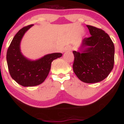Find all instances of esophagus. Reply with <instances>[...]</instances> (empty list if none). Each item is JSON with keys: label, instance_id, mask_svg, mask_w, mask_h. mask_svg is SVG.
Here are the masks:
<instances>
[{"label": "esophagus", "instance_id": "esophagus-1", "mask_svg": "<svg viewBox=\"0 0 124 124\" xmlns=\"http://www.w3.org/2000/svg\"><path fill=\"white\" fill-rule=\"evenodd\" d=\"M71 49H72V48L69 46H68V47H67V48L66 49V51H70Z\"/></svg>", "mask_w": 124, "mask_h": 124}]
</instances>
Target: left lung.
Masks as SVG:
<instances>
[{"label":"left lung","instance_id":"obj_1","mask_svg":"<svg viewBox=\"0 0 124 124\" xmlns=\"http://www.w3.org/2000/svg\"><path fill=\"white\" fill-rule=\"evenodd\" d=\"M91 36L82 41L79 51H74V73L82 82L94 83L108 76L114 63V45L103 30L87 25Z\"/></svg>","mask_w":124,"mask_h":124}]
</instances>
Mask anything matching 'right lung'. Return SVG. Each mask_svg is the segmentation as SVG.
<instances>
[{"mask_svg":"<svg viewBox=\"0 0 124 124\" xmlns=\"http://www.w3.org/2000/svg\"><path fill=\"white\" fill-rule=\"evenodd\" d=\"M32 25L20 30L7 51L6 60L10 75L13 80L24 87L37 86L44 82L50 71L52 61L62 56L61 53H53L37 60H30L23 55L20 49L21 41Z\"/></svg>","mask_w":124,"mask_h":124,"instance_id":"add662e5","label":"right lung"}]
</instances>
